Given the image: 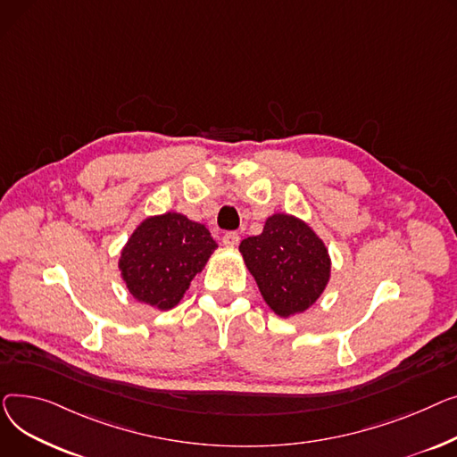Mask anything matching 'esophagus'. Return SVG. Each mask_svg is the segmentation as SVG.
I'll list each match as a JSON object with an SVG mask.
<instances>
[{
    "instance_id": "esophagus-1",
    "label": "esophagus",
    "mask_w": 457,
    "mask_h": 457,
    "mask_svg": "<svg viewBox=\"0 0 457 457\" xmlns=\"http://www.w3.org/2000/svg\"><path fill=\"white\" fill-rule=\"evenodd\" d=\"M221 241H223L225 247H230V249H232V247H236V245L239 244V236H237L236 232H225Z\"/></svg>"
}]
</instances>
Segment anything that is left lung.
<instances>
[{
  "label": "left lung",
  "mask_w": 457,
  "mask_h": 457,
  "mask_svg": "<svg viewBox=\"0 0 457 457\" xmlns=\"http://www.w3.org/2000/svg\"><path fill=\"white\" fill-rule=\"evenodd\" d=\"M239 253L263 301L280 317L308 310L330 280L323 239L289 213L267 218L262 234L241 241Z\"/></svg>",
  "instance_id": "left-lung-1"
}]
</instances>
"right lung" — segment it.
<instances>
[{"label":"right lung","mask_w":457,"mask_h":457,"mask_svg":"<svg viewBox=\"0 0 457 457\" xmlns=\"http://www.w3.org/2000/svg\"><path fill=\"white\" fill-rule=\"evenodd\" d=\"M216 249L204 225L166 212L144 220L130 234L118 267L134 299L171 310Z\"/></svg>","instance_id":"obj_1"}]
</instances>
